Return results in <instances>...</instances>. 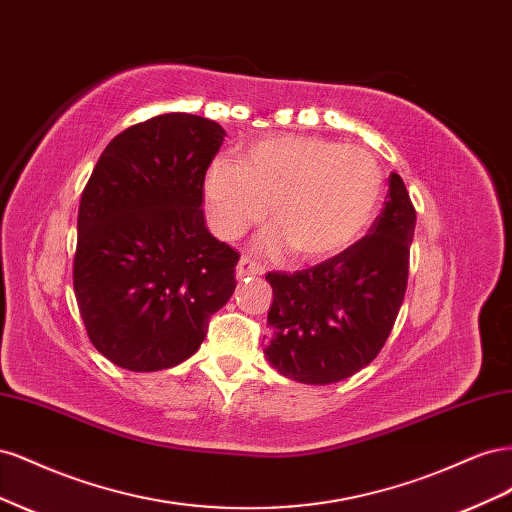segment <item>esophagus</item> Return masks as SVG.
Wrapping results in <instances>:
<instances>
[{"mask_svg": "<svg viewBox=\"0 0 512 512\" xmlns=\"http://www.w3.org/2000/svg\"><path fill=\"white\" fill-rule=\"evenodd\" d=\"M265 273V269H262L258 262L250 256H241L239 265H237V275L239 277H247V275H262Z\"/></svg>", "mask_w": 512, "mask_h": 512, "instance_id": "esophagus-1", "label": "esophagus"}]
</instances>
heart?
<instances>
[{
    "label": "heart",
    "mask_w": 512,
    "mask_h": 512,
    "mask_svg": "<svg viewBox=\"0 0 512 512\" xmlns=\"http://www.w3.org/2000/svg\"><path fill=\"white\" fill-rule=\"evenodd\" d=\"M382 168L374 153L322 136H269L247 145L241 164L215 160L205 194L215 228L224 239L267 220V252L288 245L305 262L346 252L374 222L382 200Z\"/></svg>",
    "instance_id": "1"
}]
</instances>
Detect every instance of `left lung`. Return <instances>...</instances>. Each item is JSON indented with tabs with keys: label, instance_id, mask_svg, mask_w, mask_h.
I'll use <instances>...</instances> for the list:
<instances>
[{
	"label": "left lung",
	"instance_id": "left-lung-1",
	"mask_svg": "<svg viewBox=\"0 0 512 512\" xmlns=\"http://www.w3.org/2000/svg\"><path fill=\"white\" fill-rule=\"evenodd\" d=\"M416 211L397 173L367 235L297 273H267V361L303 384L346 380L376 359L404 303Z\"/></svg>",
	"mask_w": 512,
	"mask_h": 512
}]
</instances>
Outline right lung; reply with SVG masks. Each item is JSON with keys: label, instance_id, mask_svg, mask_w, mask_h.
I'll use <instances>...</instances> for the list:
<instances>
[{"label": "right lung", "instance_id": "1", "mask_svg": "<svg viewBox=\"0 0 512 512\" xmlns=\"http://www.w3.org/2000/svg\"><path fill=\"white\" fill-rule=\"evenodd\" d=\"M224 136L198 115L151 117L106 145L85 185L74 294L91 344L123 369L190 359L237 288L239 254L203 215L205 173Z\"/></svg>", "mask_w": 512, "mask_h": 512}]
</instances>
